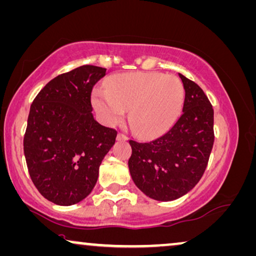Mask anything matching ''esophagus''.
Returning a JSON list of instances; mask_svg holds the SVG:
<instances>
[{
    "label": "esophagus",
    "mask_w": 256,
    "mask_h": 256,
    "mask_svg": "<svg viewBox=\"0 0 256 256\" xmlns=\"http://www.w3.org/2000/svg\"><path fill=\"white\" fill-rule=\"evenodd\" d=\"M117 140H128V136H125V134H123V133H118L117 134Z\"/></svg>",
    "instance_id": "obj_1"
}]
</instances>
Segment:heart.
Instances as JSON below:
<instances>
[{
    "mask_svg": "<svg viewBox=\"0 0 256 256\" xmlns=\"http://www.w3.org/2000/svg\"><path fill=\"white\" fill-rule=\"evenodd\" d=\"M106 90L92 94V106L109 125L123 120L130 109L132 130L150 136L162 132L178 116L183 102V86L174 75L161 73H128L114 75Z\"/></svg>",
    "mask_w": 256,
    "mask_h": 256,
    "instance_id": "obj_1",
    "label": "heart"
}]
</instances>
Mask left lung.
<instances>
[{"instance_id":"8db88e82","label":"left lung","mask_w":256,"mask_h":256,"mask_svg":"<svg viewBox=\"0 0 256 256\" xmlns=\"http://www.w3.org/2000/svg\"><path fill=\"white\" fill-rule=\"evenodd\" d=\"M178 76L186 92L178 120L152 142L130 140L133 182L150 198L161 202L178 200L198 183L214 142L210 100L198 84Z\"/></svg>"}]
</instances>
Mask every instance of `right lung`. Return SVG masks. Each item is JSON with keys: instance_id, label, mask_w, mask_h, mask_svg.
Returning a JSON list of instances; mask_svg holds the SVG:
<instances>
[{"instance_id": "add662e5", "label": "right lung", "mask_w": 256, "mask_h": 256, "mask_svg": "<svg viewBox=\"0 0 256 256\" xmlns=\"http://www.w3.org/2000/svg\"><path fill=\"white\" fill-rule=\"evenodd\" d=\"M106 68L84 64L58 75L31 104L24 156L38 192L56 205L76 204L95 186L117 131L94 120L92 92Z\"/></svg>"}]
</instances>
